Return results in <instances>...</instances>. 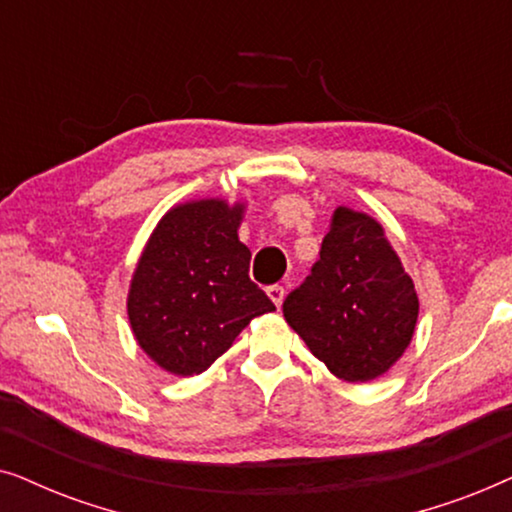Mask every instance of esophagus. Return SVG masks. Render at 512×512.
Returning a JSON list of instances; mask_svg holds the SVG:
<instances>
[{
	"label": "esophagus",
	"mask_w": 512,
	"mask_h": 512,
	"mask_svg": "<svg viewBox=\"0 0 512 512\" xmlns=\"http://www.w3.org/2000/svg\"><path fill=\"white\" fill-rule=\"evenodd\" d=\"M267 295H269L271 302H274V304L278 306V309H281L283 297H285V288H283V285H271V288L267 290Z\"/></svg>",
	"instance_id": "34e87169"
}]
</instances>
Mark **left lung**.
I'll return each mask as SVG.
<instances>
[{
	"instance_id": "1",
	"label": "left lung",
	"mask_w": 512,
	"mask_h": 512,
	"mask_svg": "<svg viewBox=\"0 0 512 512\" xmlns=\"http://www.w3.org/2000/svg\"><path fill=\"white\" fill-rule=\"evenodd\" d=\"M283 316L327 370L358 384L386 374L403 356L419 297L384 227L339 206L320 260L283 302Z\"/></svg>"
}]
</instances>
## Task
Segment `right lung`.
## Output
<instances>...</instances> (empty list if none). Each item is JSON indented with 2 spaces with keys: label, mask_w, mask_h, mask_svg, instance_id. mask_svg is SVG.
<instances>
[{
  "label": "right lung",
  "mask_w": 512,
  "mask_h": 512,
  "mask_svg": "<svg viewBox=\"0 0 512 512\" xmlns=\"http://www.w3.org/2000/svg\"><path fill=\"white\" fill-rule=\"evenodd\" d=\"M243 203L187 201L170 208L142 250L128 290L140 349L177 377L206 372L252 318L276 311L250 281L238 241Z\"/></svg>",
  "instance_id": "right-lung-1"
}]
</instances>
